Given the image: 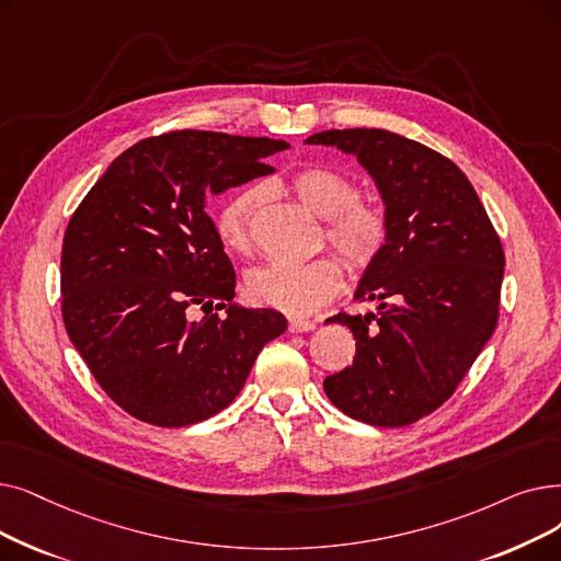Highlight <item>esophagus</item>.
Instances as JSON below:
<instances>
[{"label":"esophagus","mask_w":561,"mask_h":561,"mask_svg":"<svg viewBox=\"0 0 561 561\" xmlns=\"http://www.w3.org/2000/svg\"><path fill=\"white\" fill-rule=\"evenodd\" d=\"M316 323L307 319H288V332H309L313 330Z\"/></svg>","instance_id":"34e87169"}]
</instances>
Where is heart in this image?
I'll use <instances>...</instances> for the list:
<instances>
[{
	"mask_svg": "<svg viewBox=\"0 0 561 561\" xmlns=\"http://www.w3.org/2000/svg\"><path fill=\"white\" fill-rule=\"evenodd\" d=\"M288 192L311 213L325 217V238L355 275L367 273L380 259L389 238L387 210L359 197L357 183L336 169L309 164L286 181ZM265 202V187L252 185L231 197L217 215V233L236 254L254 250V220ZM344 284V267L336 256L309 263H271L248 275V298L290 316H307L328 305Z\"/></svg>",
	"mask_w": 561,
	"mask_h": 561,
	"instance_id": "obj_1",
	"label": "heart"
}]
</instances>
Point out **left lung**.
<instances>
[{"instance_id": "1", "label": "left lung", "mask_w": 561, "mask_h": 561, "mask_svg": "<svg viewBox=\"0 0 561 561\" xmlns=\"http://www.w3.org/2000/svg\"><path fill=\"white\" fill-rule=\"evenodd\" d=\"M307 144L357 156L389 217L380 259L355 298L376 311H341L351 367L323 380L328 399L371 426H408L440 408L495 332L504 250L460 169L428 146L380 128L323 130Z\"/></svg>"}]
</instances>
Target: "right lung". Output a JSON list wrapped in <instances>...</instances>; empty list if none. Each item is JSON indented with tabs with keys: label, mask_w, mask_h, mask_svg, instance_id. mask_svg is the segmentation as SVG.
I'll list each match as a JSON object with an SVG mask.
<instances>
[{
	"label": "right lung",
	"mask_w": 561,
	"mask_h": 561,
	"mask_svg": "<svg viewBox=\"0 0 561 561\" xmlns=\"http://www.w3.org/2000/svg\"><path fill=\"white\" fill-rule=\"evenodd\" d=\"M284 149L277 139L208 130L146 137L70 215L64 325L130 417L174 428L217 415L261 348L286 330L275 309L233 305V265L206 213L213 194L273 174L263 158Z\"/></svg>",
	"instance_id": "add662e5"
}]
</instances>
